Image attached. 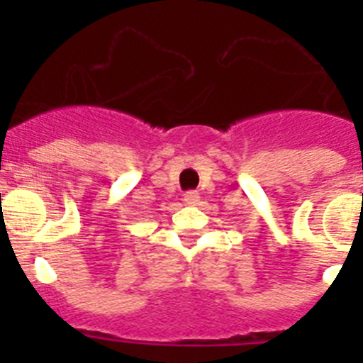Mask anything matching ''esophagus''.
Here are the masks:
<instances>
[{"label":"esophagus","mask_w":363,"mask_h":363,"mask_svg":"<svg viewBox=\"0 0 363 363\" xmlns=\"http://www.w3.org/2000/svg\"><path fill=\"white\" fill-rule=\"evenodd\" d=\"M184 201H185V203H189V205L198 203V201H200V194H198V191H189V192H185Z\"/></svg>","instance_id":"1"}]
</instances>
